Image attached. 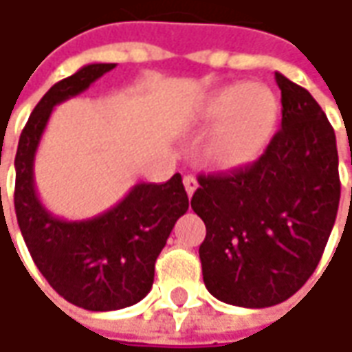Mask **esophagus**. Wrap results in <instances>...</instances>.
<instances>
[{
	"label": "esophagus",
	"mask_w": 352,
	"mask_h": 352,
	"mask_svg": "<svg viewBox=\"0 0 352 352\" xmlns=\"http://www.w3.org/2000/svg\"><path fill=\"white\" fill-rule=\"evenodd\" d=\"M184 188H186L188 196H192L197 190V180L194 176H184Z\"/></svg>",
	"instance_id": "1"
}]
</instances>
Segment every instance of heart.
Masks as SVG:
<instances>
[{"label": "heart", "mask_w": 352, "mask_h": 352, "mask_svg": "<svg viewBox=\"0 0 352 352\" xmlns=\"http://www.w3.org/2000/svg\"><path fill=\"white\" fill-rule=\"evenodd\" d=\"M199 119L217 123L206 146L208 160L217 168H239L263 151L276 127V96L258 84L227 86L201 103Z\"/></svg>", "instance_id": "1"}]
</instances>
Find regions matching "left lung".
I'll return each mask as SVG.
<instances>
[{
    "label": "left lung",
    "instance_id": "8db88e82",
    "mask_svg": "<svg viewBox=\"0 0 352 352\" xmlns=\"http://www.w3.org/2000/svg\"><path fill=\"white\" fill-rule=\"evenodd\" d=\"M282 127L258 160L199 176L192 210L206 223L199 247L211 296L270 307L300 290L321 261L339 197L335 131L302 86L276 72Z\"/></svg>",
    "mask_w": 352,
    "mask_h": 352
}]
</instances>
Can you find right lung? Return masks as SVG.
Instances as JSON below:
<instances>
[{
  "label": "right lung",
  "mask_w": 352,
  "mask_h": 352,
  "mask_svg": "<svg viewBox=\"0 0 352 352\" xmlns=\"http://www.w3.org/2000/svg\"><path fill=\"white\" fill-rule=\"evenodd\" d=\"M86 64L54 84L36 103L15 156V213L36 268L70 304L113 311L141 302L155 282V263L174 223L188 211L182 176L164 184H137L111 210L66 221L41 204L34 190V155L54 105L74 98L113 70Z\"/></svg>",
  "instance_id": "obj_1"
}]
</instances>
